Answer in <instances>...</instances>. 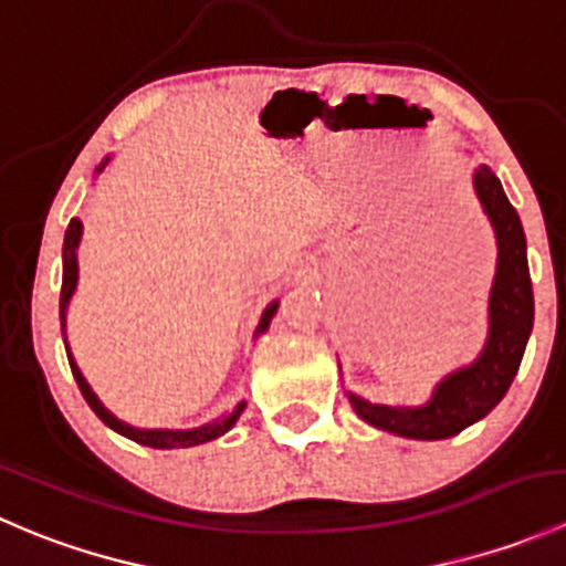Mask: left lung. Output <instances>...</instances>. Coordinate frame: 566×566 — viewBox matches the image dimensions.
Here are the masks:
<instances>
[{"mask_svg":"<svg viewBox=\"0 0 566 566\" xmlns=\"http://www.w3.org/2000/svg\"><path fill=\"white\" fill-rule=\"evenodd\" d=\"M471 180L499 249L488 298V339L471 364L443 375L421 405H380L347 391L358 419L391 436L443 441L484 419L510 391L534 328V293L521 216L488 164H479Z\"/></svg>","mask_w":566,"mask_h":566,"instance_id":"1","label":"left lung"}]
</instances>
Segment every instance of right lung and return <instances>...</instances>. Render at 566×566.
<instances>
[{"label": "right lung", "mask_w": 566, "mask_h": 566, "mask_svg": "<svg viewBox=\"0 0 566 566\" xmlns=\"http://www.w3.org/2000/svg\"><path fill=\"white\" fill-rule=\"evenodd\" d=\"M112 161V156H106L104 161H101V167L95 169V172H104L106 164ZM82 232H84V224L78 219H71V224H67L65 230V243H62V290H60V325H62V339H65V350H67V361H71V373L73 378H76L78 389H82L84 399H87L90 408L95 410V416H98L101 421H104L106 427H112L114 432H119V436L130 438V441L142 443V447H150V449H188V447H199V443H208V441H216V438H221L224 432H230L232 427H235V421L241 419L243 408H247V399L243 402H238L235 408L230 410V413H221L219 419L213 421H205V424L199 427H191V430H147V427H134L128 424V421L117 419V416L112 413V410L106 408L104 402L98 399V394L90 389L87 378L82 375V369H78L76 358H73L71 347H67V306H71V298L73 293H76V284H78V243H82ZM279 310V301H271V304L265 306V312H262L260 317V325H256L254 336L265 334L268 325H271L273 315H276Z\"/></svg>", "instance_id": "obj_1"}]
</instances>
